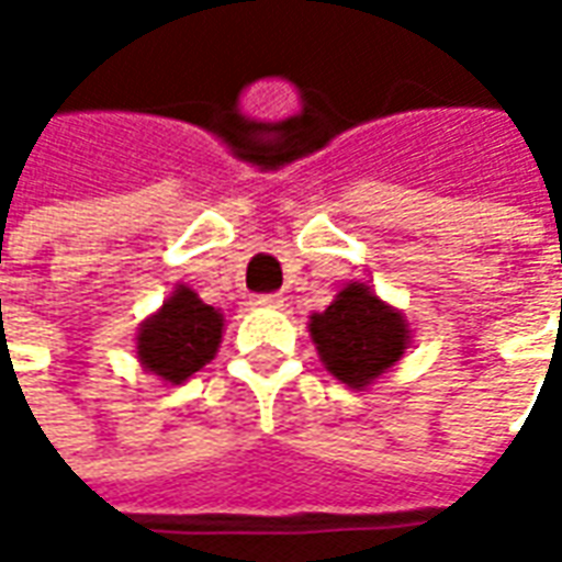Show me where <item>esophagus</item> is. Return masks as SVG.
<instances>
[{"mask_svg":"<svg viewBox=\"0 0 562 562\" xmlns=\"http://www.w3.org/2000/svg\"><path fill=\"white\" fill-rule=\"evenodd\" d=\"M256 306H282V294H256L252 297Z\"/></svg>","mask_w":562,"mask_h":562,"instance_id":"esophagus-1","label":"esophagus"}]
</instances>
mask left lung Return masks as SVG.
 Instances as JSON below:
<instances>
[{
  "label": "left lung",
  "mask_w": 562,
  "mask_h": 562,
  "mask_svg": "<svg viewBox=\"0 0 562 562\" xmlns=\"http://www.w3.org/2000/svg\"><path fill=\"white\" fill-rule=\"evenodd\" d=\"M322 364L349 389L373 385L409 349V322L364 282H349L328 310L310 316Z\"/></svg>",
  "instance_id": "1"
}]
</instances>
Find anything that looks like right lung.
<instances>
[{"mask_svg":"<svg viewBox=\"0 0 562 562\" xmlns=\"http://www.w3.org/2000/svg\"><path fill=\"white\" fill-rule=\"evenodd\" d=\"M225 318L189 285H177L159 313L140 325L138 361L161 382L180 385L216 358Z\"/></svg>","mask_w":562,"mask_h":562,"instance_id":"obj_1","label":"right lung"}]
</instances>
